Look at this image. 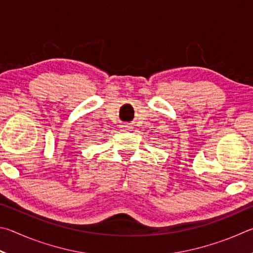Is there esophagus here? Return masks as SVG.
I'll list each match as a JSON object with an SVG mask.
<instances>
[{
	"label": "esophagus",
	"mask_w": 253,
	"mask_h": 253,
	"mask_svg": "<svg viewBox=\"0 0 253 253\" xmlns=\"http://www.w3.org/2000/svg\"><path fill=\"white\" fill-rule=\"evenodd\" d=\"M120 127H121L123 131H129V130L132 129V126H127V124H123V126H121Z\"/></svg>",
	"instance_id": "34e87169"
}]
</instances>
